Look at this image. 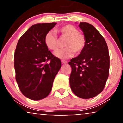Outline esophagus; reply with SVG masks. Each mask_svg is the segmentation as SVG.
<instances>
[{"label":"esophagus","mask_w":123,"mask_h":123,"mask_svg":"<svg viewBox=\"0 0 123 123\" xmlns=\"http://www.w3.org/2000/svg\"><path fill=\"white\" fill-rule=\"evenodd\" d=\"M62 63H63V64H66L68 63V62L65 60H62Z\"/></svg>","instance_id":"34e87169"}]
</instances>
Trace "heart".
<instances>
[{
	"label": "heart",
	"mask_w": 123,
	"mask_h": 123,
	"mask_svg": "<svg viewBox=\"0 0 123 123\" xmlns=\"http://www.w3.org/2000/svg\"><path fill=\"white\" fill-rule=\"evenodd\" d=\"M55 33L60 36V39H65L62 49L55 52V57L60 59H66L73 55L79 54L83 51L87 44V39L83 33L73 25L68 24L61 27L56 28ZM44 43L49 50L55 51L59 45V40L54 33L49 32L44 39Z\"/></svg>",
	"instance_id": "obj_1"
}]
</instances>
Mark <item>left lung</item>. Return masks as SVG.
<instances>
[{
    "label": "left lung",
    "instance_id": "8db88e82",
    "mask_svg": "<svg viewBox=\"0 0 123 123\" xmlns=\"http://www.w3.org/2000/svg\"><path fill=\"white\" fill-rule=\"evenodd\" d=\"M87 39V44L78 57L71 59L69 83L71 90L77 97L89 99L98 95L104 90L109 73V54L106 42L91 24L80 22Z\"/></svg>",
    "mask_w": 123,
    "mask_h": 123
}]
</instances>
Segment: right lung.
Listing matches in <instances>:
<instances>
[{"instance_id": "obj_1", "label": "right lung", "mask_w": 123, "mask_h": 123, "mask_svg": "<svg viewBox=\"0 0 123 123\" xmlns=\"http://www.w3.org/2000/svg\"><path fill=\"white\" fill-rule=\"evenodd\" d=\"M56 25L36 24L22 35L15 49V79L24 95L32 100L42 99L50 94L53 81L61 67L44 43V36Z\"/></svg>"}]
</instances>
